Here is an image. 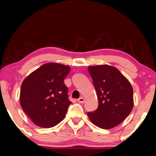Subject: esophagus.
Wrapping results in <instances>:
<instances>
[{
	"label": "esophagus",
	"mask_w": 156,
	"mask_h": 156,
	"mask_svg": "<svg viewBox=\"0 0 156 156\" xmlns=\"http://www.w3.org/2000/svg\"><path fill=\"white\" fill-rule=\"evenodd\" d=\"M78 103H84V98H83V97H81V98H78Z\"/></svg>",
	"instance_id": "34e87169"
}]
</instances>
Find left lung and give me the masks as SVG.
Wrapping results in <instances>:
<instances>
[{
  "instance_id": "8db88e82",
  "label": "left lung",
  "mask_w": 156,
  "mask_h": 156,
  "mask_svg": "<svg viewBox=\"0 0 156 156\" xmlns=\"http://www.w3.org/2000/svg\"><path fill=\"white\" fill-rule=\"evenodd\" d=\"M88 70L98 100L97 110L87 113L89 119L103 129L116 127L133 109L131 84L117 68L107 64L90 66Z\"/></svg>"
}]
</instances>
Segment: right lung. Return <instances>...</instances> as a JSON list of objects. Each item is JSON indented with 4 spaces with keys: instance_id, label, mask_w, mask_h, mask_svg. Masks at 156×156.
Listing matches in <instances>:
<instances>
[{
    "instance_id": "obj_1",
    "label": "right lung",
    "mask_w": 156,
    "mask_h": 156,
    "mask_svg": "<svg viewBox=\"0 0 156 156\" xmlns=\"http://www.w3.org/2000/svg\"><path fill=\"white\" fill-rule=\"evenodd\" d=\"M69 66L47 63L23 80L20 101L25 113L37 126L52 128L65 117L71 101L64 79Z\"/></svg>"
}]
</instances>
